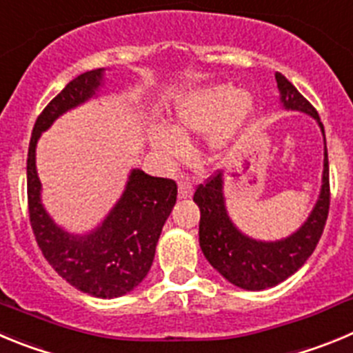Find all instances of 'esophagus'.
Here are the masks:
<instances>
[{
	"instance_id": "esophagus-1",
	"label": "esophagus",
	"mask_w": 353,
	"mask_h": 353,
	"mask_svg": "<svg viewBox=\"0 0 353 353\" xmlns=\"http://www.w3.org/2000/svg\"><path fill=\"white\" fill-rule=\"evenodd\" d=\"M177 195H179L181 200L190 199L193 195V184L190 183L188 179H184L179 183V190H177Z\"/></svg>"
}]
</instances>
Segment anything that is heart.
Masks as SVG:
<instances>
[{
  "label": "heart",
  "mask_w": 353,
  "mask_h": 353,
  "mask_svg": "<svg viewBox=\"0 0 353 353\" xmlns=\"http://www.w3.org/2000/svg\"><path fill=\"white\" fill-rule=\"evenodd\" d=\"M253 97L246 90H232L228 84L199 88L174 103L169 128L154 125L148 130V141L154 153L172 161L183 153V139L190 133L211 132L216 145H221L252 116Z\"/></svg>",
  "instance_id": "1"
}]
</instances>
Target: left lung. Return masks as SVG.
Instances as JSON below:
<instances>
[{
    "label": "left lung",
    "mask_w": 353,
    "mask_h": 353,
    "mask_svg": "<svg viewBox=\"0 0 353 353\" xmlns=\"http://www.w3.org/2000/svg\"><path fill=\"white\" fill-rule=\"evenodd\" d=\"M274 77L278 82L281 107L313 117L323 135L322 188L306 221L283 239H253L241 232L228 216L223 193V172H218L205 184H200L193 195V202L200 209L199 243L202 253L225 279L244 290H265L276 287L303 268L319 244L331 202L325 132L319 112L287 77L278 72Z\"/></svg>",
    "instance_id": "8db88e82"
}]
</instances>
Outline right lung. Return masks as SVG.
Returning <instances> with one entry per match:
<instances>
[{"label": "right lung", "instance_id": "1", "mask_svg": "<svg viewBox=\"0 0 353 353\" xmlns=\"http://www.w3.org/2000/svg\"><path fill=\"white\" fill-rule=\"evenodd\" d=\"M103 75L105 68L81 74L38 116L28 149V205L37 243L54 271L84 294L114 299L132 292L153 265L161 228L176 204L177 184L132 169L105 220L88 234H72L43 208L37 172L38 139L59 116L98 97Z\"/></svg>", "mask_w": 353, "mask_h": 353}]
</instances>
